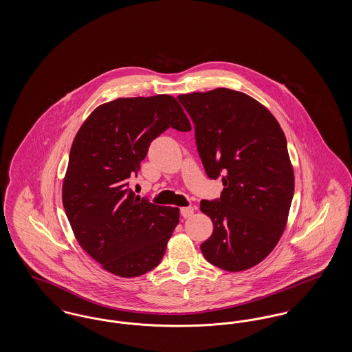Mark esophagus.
I'll return each instance as SVG.
<instances>
[{"instance_id": "esophagus-1", "label": "esophagus", "mask_w": 352, "mask_h": 352, "mask_svg": "<svg viewBox=\"0 0 352 352\" xmlns=\"http://www.w3.org/2000/svg\"><path fill=\"white\" fill-rule=\"evenodd\" d=\"M194 211H195V208H194L192 206L182 207V208H181V214H182L184 218H190V217L194 214Z\"/></svg>"}]
</instances>
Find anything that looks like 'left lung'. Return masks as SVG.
<instances>
[{
  "instance_id": "obj_1",
  "label": "left lung",
  "mask_w": 352,
  "mask_h": 352,
  "mask_svg": "<svg viewBox=\"0 0 352 352\" xmlns=\"http://www.w3.org/2000/svg\"><path fill=\"white\" fill-rule=\"evenodd\" d=\"M195 124L197 148L211 179L221 177L220 199L201 201L214 232L201 245L206 260L224 270L261 263L284 234L294 194V173L284 132L251 96L217 88L179 95Z\"/></svg>"
}]
</instances>
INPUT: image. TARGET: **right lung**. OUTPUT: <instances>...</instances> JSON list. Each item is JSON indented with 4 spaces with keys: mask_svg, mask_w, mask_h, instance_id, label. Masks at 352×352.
<instances>
[{
    "mask_svg": "<svg viewBox=\"0 0 352 352\" xmlns=\"http://www.w3.org/2000/svg\"><path fill=\"white\" fill-rule=\"evenodd\" d=\"M168 128L191 131L170 95L120 98L99 105L74 138L62 201L79 245L120 277H138L162 260L179 208L135 197L128 187L151 141Z\"/></svg>",
    "mask_w": 352,
    "mask_h": 352,
    "instance_id": "right-lung-1",
    "label": "right lung"
}]
</instances>
